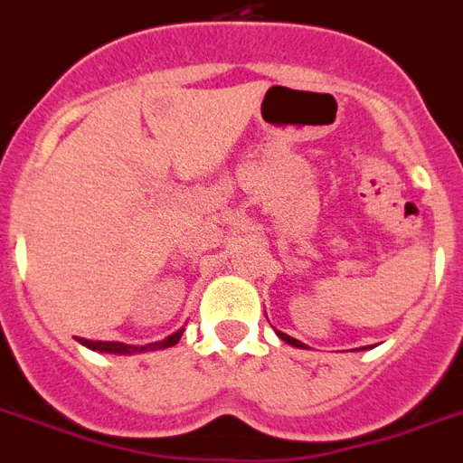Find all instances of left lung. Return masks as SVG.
I'll list each match as a JSON object with an SVG mask.
<instances>
[{"label": "left lung", "instance_id": "obj_1", "mask_svg": "<svg viewBox=\"0 0 463 463\" xmlns=\"http://www.w3.org/2000/svg\"><path fill=\"white\" fill-rule=\"evenodd\" d=\"M277 335H279V337H281V340H284V343L293 345V347H305V345H303V343H300V340H296V337L287 335V333H281V331H277Z\"/></svg>", "mask_w": 463, "mask_h": 463}]
</instances>
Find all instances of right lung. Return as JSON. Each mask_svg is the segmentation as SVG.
<instances>
[{
	"mask_svg": "<svg viewBox=\"0 0 463 463\" xmlns=\"http://www.w3.org/2000/svg\"><path fill=\"white\" fill-rule=\"evenodd\" d=\"M182 333H184V328H182V331L172 333L170 337H165V340H160V343L146 345V347H132V345H123V343H102V340H98V343H92V340H83V337H79V343L86 345L88 349H98V352L132 354V352H146V349H165V347H172V345L179 343V337H182Z\"/></svg>",
	"mask_w": 463,
	"mask_h": 463,
	"instance_id": "obj_1",
	"label": "right lung"
}]
</instances>
